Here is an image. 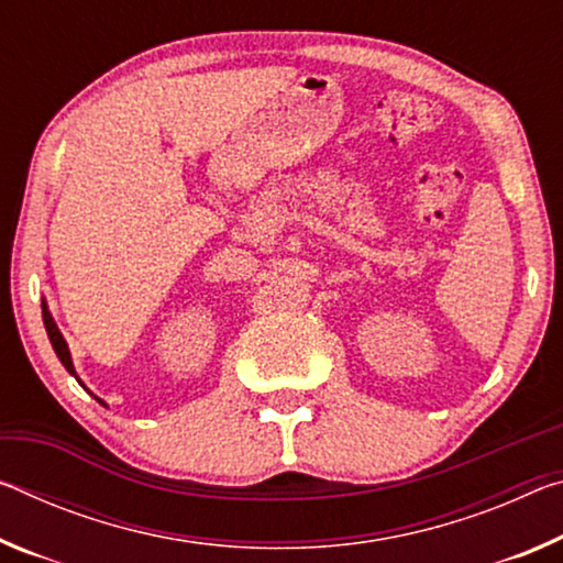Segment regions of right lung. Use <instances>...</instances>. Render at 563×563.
Returning <instances> with one entry per match:
<instances>
[{"label":"right lung","mask_w":563,"mask_h":563,"mask_svg":"<svg viewBox=\"0 0 563 563\" xmlns=\"http://www.w3.org/2000/svg\"><path fill=\"white\" fill-rule=\"evenodd\" d=\"M42 320H44V328H47L49 343H52V347H55V353H57L59 363L65 365L67 373H73V376L77 378V371H75V363H73V353H69L67 341H65V338H62L59 328H57V323H55V318H52V313H49V308H47V300H42ZM77 380H79V378H77ZM79 386H85V383L79 380ZM95 398H97V396H95ZM97 400H100L102 406H107L102 398H97Z\"/></svg>","instance_id":"1"}]
</instances>
